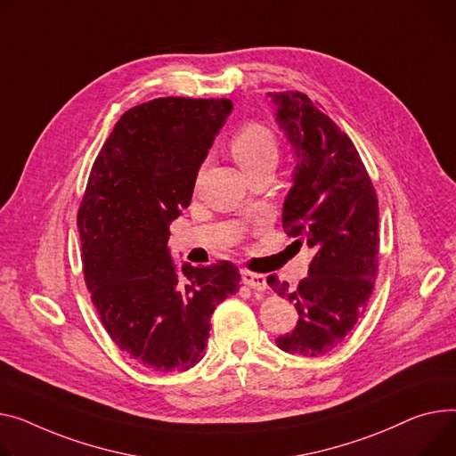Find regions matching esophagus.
I'll use <instances>...</instances> for the list:
<instances>
[{
	"instance_id": "34e87169",
	"label": "esophagus",
	"mask_w": 456,
	"mask_h": 456,
	"mask_svg": "<svg viewBox=\"0 0 456 456\" xmlns=\"http://www.w3.org/2000/svg\"><path fill=\"white\" fill-rule=\"evenodd\" d=\"M241 282L249 286L255 291H265L267 289V281L264 275H258V273L251 271H241Z\"/></svg>"
}]
</instances>
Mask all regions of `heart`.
Masks as SVG:
<instances>
[{
    "mask_svg": "<svg viewBox=\"0 0 456 456\" xmlns=\"http://www.w3.org/2000/svg\"><path fill=\"white\" fill-rule=\"evenodd\" d=\"M231 154L248 174L260 167H275L279 161V142L269 128L248 125L232 137Z\"/></svg>",
    "mask_w": 456,
    "mask_h": 456,
    "instance_id": "obj_1",
    "label": "heart"
}]
</instances>
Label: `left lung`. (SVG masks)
Returning a JSON list of instances; mask_svg holds the SVG:
<instances>
[{
    "instance_id": "obj_1",
    "label": "left lung",
    "mask_w": 456,
    "mask_h": 456,
    "mask_svg": "<svg viewBox=\"0 0 456 456\" xmlns=\"http://www.w3.org/2000/svg\"><path fill=\"white\" fill-rule=\"evenodd\" d=\"M267 95L295 158L282 225L297 248L314 251L297 289L267 279L298 314L277 346L319 357L339 346L367 310L378 273V198L354 142L317 104L298 91Z\"/></svg>"
}]
</instances>
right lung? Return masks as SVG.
Returning <instances> with one entry per match:
<instances>
[{
    "instance_id": "add662e5",
    "label": "right lung",
    "mask_w": 456,
    "mask_h": 456,
    "mask_svg": "<svg viewBox=\"0 0 456 456\" xmlns=\"http://www.w3.org/2000/svg\"><path fill=\"white\" fill-rule=\"evenodd\" d=\"M232 102L165 97L118 118L91 168L77 225L86 284L113 343L158 372L205 355L210 315L240 289L238 267L175 265L170 224L187 208L198 170Z\"/></svg>"
}]
</instances>
